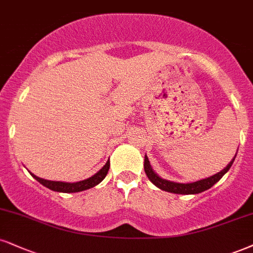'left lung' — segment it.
Instances as JSON below:
<instances>
[{
  "instance_id": "obj_1",
  "label": "left lung",
  "mask_w": 253,
  "mask_h": 253,
  "mask_svg": "<svg viewBox=\"0 0 253 253\" xmlns=\"http://www.w3.org/2000/svg\"><path fill=\"white\" fill-rule=\"evenodd\" d=\"M236 156L237 154L235 155V157L232 158V161L230 162V163L227 164L222 171H219V172L213 174V176L208 177V178H203L201 180H197V182H192V183H186V184L177 183V182H171V180L162 178V177L158 176V174L154 171V169H152L150 162H149V158L146 155L144 157V171L146 176H148V178L150 179V182L154 184V185L157 186V188L163 190V191L171 192V193H178V195H196V193H201L203 191H205V190L212 188L214 184H216L218 180L222 178L224 174L230 170L233 161H235Z\"/></svg>"
}]
</instances>
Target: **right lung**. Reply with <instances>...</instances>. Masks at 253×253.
<instances>
[{"mask_svg":"<svg viewBox=\"0 0 253 253\" xmlns=\"http://www.w3.org/2000/svg\"><path fill=\"white\" fill-rule=\"evenodd\" d=\"M109 168H110V161L108 160V162L105 163L104 167H103L99 171H97V172L93 174V176L89 177V178H86L84 180H80V182H76V183L56 182V180H48V179L40 178V177L35 176V174L31 173V172H30V174L37 180V182H40L43 186L52 190V191L71 193V192L84 191V190L91 189V188H93V186L97 185V184L101 183L102 180L105 178V176H107V173L109 171Z\"/></svg>","mask_w":253,"mask_h":253,"instance_id":"right-lung-1","label":"right lung"}]
</instances>
